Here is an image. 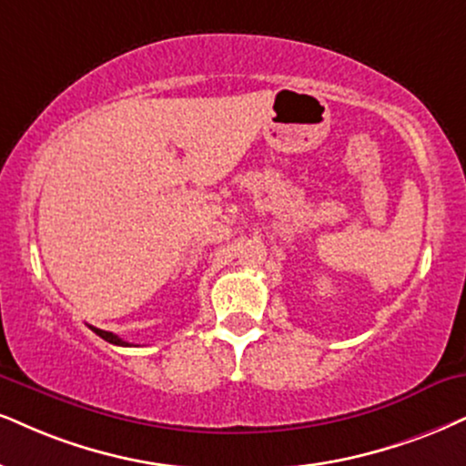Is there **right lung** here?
Masks as SVG:
<instances>
[{
	"label": "right lung",
	"mask_w": 466,
	"mask_h": 466,
	"mask_svg": "<svg viewBox=\"0 0 466 466\" xmlns=\"http://www.w3.org/2000/svg\"><path fill=\"white\" fill-rule=\"evenodd\" d=\"M90 330H93V332H96V335H99L101 339H106V341H110V343H114V346H125V348H129V346H131V343H127V341H123V339H120V337H116V335H114V332H107V330L95 329V326H90Z\"/></svg>",
	"instance_id": "1"
}]
</instances>
